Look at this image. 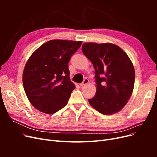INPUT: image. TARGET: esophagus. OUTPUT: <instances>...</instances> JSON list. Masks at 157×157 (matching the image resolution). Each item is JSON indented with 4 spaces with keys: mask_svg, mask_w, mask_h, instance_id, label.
<instances>
[{
    "mask_svg": "<svg viewBox=\"0 0 157 157\" xmlns=\"http://www.w3.org/2000/svg\"><path fill=\"white\" fill-rule=\"evenodd\" d=\"M88 82H89L88 79L87 78H84V80H83V82H82V83L80 84V86H84V85H86V84H88Z\"/></svg>",
    "mask_w": 157,
    "mask_h": 157,
    "instance_id": "obj_1",
    "label": "esophagus"
}]
</instances>
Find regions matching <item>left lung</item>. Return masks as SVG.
<instances>
[{"mask_svg":"<svg viewBox=\"0 0 157 157\" xmlns=\"http://www.w3.org/2000/svg\"><path fill=\"white\" fill-rule=\"evenodd\" d=\"M83 54L95 69L96 94L88 101L103 115L121 111L130 99L135 82V71L129 57L119 46L111 43H84Z\"/></svg>","mask_w":157,"mask_h":157,"instance_id":"left-lung-1","label":"left lung"}]
</instances>
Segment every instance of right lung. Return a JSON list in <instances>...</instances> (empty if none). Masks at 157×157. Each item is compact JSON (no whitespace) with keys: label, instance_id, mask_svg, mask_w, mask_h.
<instances>
[{"label":"right lung","instance_id":"1","mask_svg":"<svg viewBox=\"0 0 157 157\" xmlns=\"http://www.w3.org/2000/svg\"><path fill=\"white\" fill-rule=\"evenodd\" d=\"M81 41L51 40L33 52L25 66L23 84L32 105L53 114L68 103L75 88L71 81L68 63Z\"/></svg>","mask_w":157,"mask_h":157}]
</instances>
